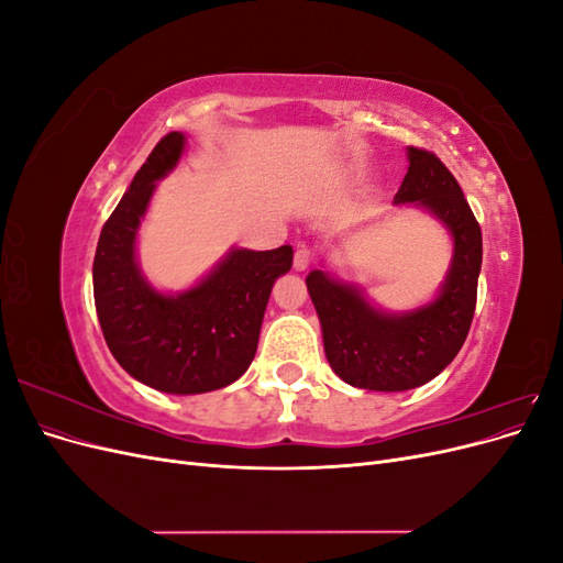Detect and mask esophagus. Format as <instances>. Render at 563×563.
<instances>
[{"label":"esophagus","mask_w":563,"mask_h":563,"mask_svg":"<svg viewBox=\"0 0 563 563\" xmlns=\"http://www.w3.org/2000/svg\"><path fill=\"white\" fill-rule=\"evenodd\" d=\"M310 263H312V251L305 249V246L296 249V253H294V269L302 272V269L310 267Z\"/></svg>","instance_id":"1"}]
</instances>
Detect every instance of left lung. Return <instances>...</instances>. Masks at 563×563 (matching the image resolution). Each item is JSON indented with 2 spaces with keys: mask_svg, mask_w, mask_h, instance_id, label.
Wrapping results in <instances>:
<instances>
[{
  "mask_svg": "<svg viewBox=\"0 0 563 563\" xmlns=\"http://www.w3.org/2000/svg\"><path fill=\"white\" fill-rule=\"evenodd\" d=\"M408 172L395 207L428 211L453 240L444 282L432 300L389 312L360 286L312 269L310 298L321 323L323 352L340 380L360 389L404 391L437 378L463 347L482 272V228L457 180L432 152L406 150Z\"/></svg>",
  "mask_w": 563,
  "mask_h": 563,
  "instance_id": "obj_1",
  "label": "left lung"
}]
</instances>
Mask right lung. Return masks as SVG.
<instances>
[{
  "instance_id": "1",
  "label": "right lung",
  "mask_w": 563,
  "mask_h": 563,
  "mask_svg": "<svg viewBox=\"0 0 563 563\" xmlns=\"http://www.w3.org/2000/svg\"><path fill=\"white\" fill-rule=\"evenodd\" d=\"M187 139L174 131L150 152L100 232L93 298L106 343L131 378L166 395L228 387L251 366L275 282L294 249L232 246L185 291H159L139 265V230L157 183L178 166Z\"/></svg>"
}]
</instances>
